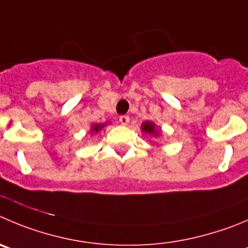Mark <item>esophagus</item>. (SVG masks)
Segmentation results:
<instances>
[{
  "instance_id": "esophagus-1",
  "label": "esophagus",
  "mask_w": 248,
  "mask_h": 248,
  "mask_svg": "<svg viewBox=\"0 0 248 248\" xmlns=\"http://www.w3.org/2000/svg\"><path fill=\"white\" fill-rule=\"evenodd\" d=\"M120 122H121V124H124V126H126V124H128L129 122V116H127V115H122V116H120Z\"/></svg>"
}]
</instances>
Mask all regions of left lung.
Masks as SVG:
<instances>
[{
	"label": "left lung",
	"mask_w": 248,
	"mask_h": 248,
	"mask_svg": "<svg viewBox=\"0 0 248 248\" xmlns=\"http://www.w3.org/2000/svg\"><path fill=\"white\" fill-rule=\"evenodd\" d=\"M142 129L145 133H154V135H156L155 126H154V124H152V122H144Z\"/></svg>",
	"instance_id": "1"
}]
</instances>
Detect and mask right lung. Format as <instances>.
I'll use <instances>...</instances> for the list:
<instances>
[{"mask_svg": "<svg viewBox=\"0 0 248 248\" xmlns=\"http://www.w3.org/2000/svg\"><path fill=\"white\" fill-rule=\"evenodd\" d=\"M104 126H105V124H94V126L92 127V131H94V132H95V133H96V132L100 131V129L103 128Z\"/></svg>", "mask_w": 248, "mask_h": 248, "instance_id": "1", "label": "right lung"}]
</instances>
